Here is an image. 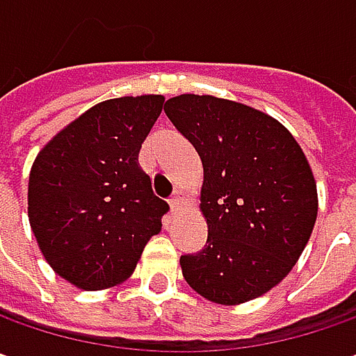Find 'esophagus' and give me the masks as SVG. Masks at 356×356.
<instances>
[{"instance_id":"esophagus-1","label":"esophagus","mask_w":356,"mask_h":356,"mask_svg":"<svg viewBox=\"0 0 356 356\" xmlns=\"http://www.w3.org/2000/svg\"><path fill=\"white\" fill-rule=\"evenodd\" d=\"M181 204H183V199L179 197V193H177V195L169 201V207H171V213H173V215H175L179 209H181Z\"/></svg>"}]
</instances>
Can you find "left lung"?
<instances>
[{"label": "left lung", "mask_w": 356, "mask_h": 356, "mask_svg": "<svg viewBox=\"0 0 356 356\" xmlns=\"http://www.w3.org/2000/svg\"><path fill=\"white\" fill-rule=\"evenodd\" d=\"M202 163L209 238L181 256L191 288L220 305L256 300L300 260L317 218V185L296 138L276 118L209 94L165 102Z\"/></svg>", "instance_id": "1"}]
</instances>
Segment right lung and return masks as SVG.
<instances>
[{
  "label": "right lung",
  "mask_w": 356,
  "mask_h": 356,
  "mask_svg": "<svg viewBox=\"0 0 356 356\" xmlns=\"http://www.w3.org/2000/svg\"><path fill=\"white\" fill-rule=\"evenodd\" d=\"M161 94L92 106L35 157L27 213L44 260L80 289H106L134 274L169 204L138 163L161 114Z\"/></svg>",
  "instance_id": "right-lung-1"
}]
</instances>
